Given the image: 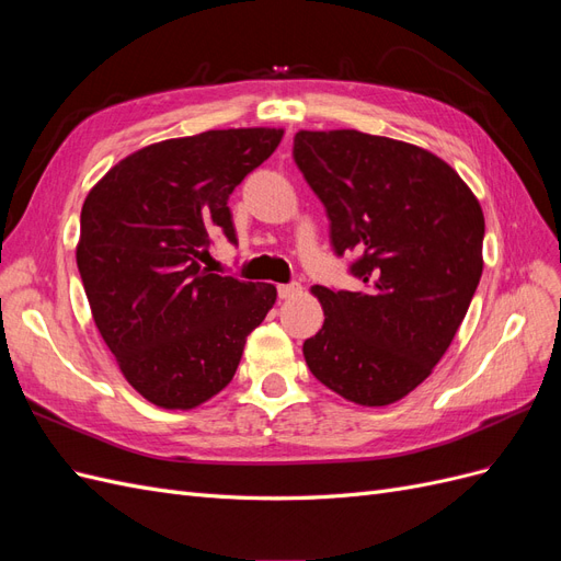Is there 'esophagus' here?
Segmentation results:
<instances>
[{
  "label": "esophagus",
  "instance_id": "34e87169",
  "mask_svg": "<svg viewBox=\"0 0 561 561\" xmlns=\"http://www.w3.org/2000/svg\"><path fill=\"white\" fill-rule=\"evenodd\" d=\"M301 293V285L299 283H287V285H278V297L280 299H290L297 297Z\"/></svg>",
  "mask_w": 561,
  "mask_h": 561
}]
</instances>
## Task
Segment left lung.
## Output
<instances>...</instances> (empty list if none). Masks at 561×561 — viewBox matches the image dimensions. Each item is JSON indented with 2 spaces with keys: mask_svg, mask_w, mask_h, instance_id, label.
I'll list each match as a JSON object with an SVG mask.
<instances>
[{
  "mask_svg": "<svg viewBox=\"0 0 561 561\" xmlns=\"http://www.w3.org/2000/svg\"><path fill=\"white\" fill-rule=\"evenodd\" d=\"M295 161L330 217L336 254L363 252V290L313 285L325 322L304 342L311 375L363 407L426 381L482 276L484 215L433 151L353 128L299 130Z\"/></svg>",
  "mask_w": 561,
  "mask_h": 561,
  "instance_id": "8db88e82",
  "label": "left lung"
}]
</instances>
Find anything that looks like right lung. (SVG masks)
I'll return each instance as SVG.
<instances>
[{"mask_svg": "<svg viewBox=\"0 0 561 561\" xmlns=\"http://www.w3.org/2000/svg\"><path fill=\"white\" fill-rule=\"evenodd\" d=\"M283 128L206 130L133 151L81 208L77 266L100 336L126 381L163 410H194L236 375L271 283L210 274L215 236L236 243L229 194Z\"/></svg>", "mask_w": 561, "mask_h": 561, "instance_id": "obj_1", "label": "right lung"}]
</instances>
